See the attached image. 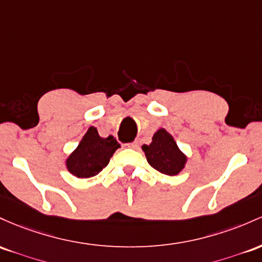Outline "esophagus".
Returning a JSON list of instances; mask_svg holds the SVG:
<instances>
[{
    "instance_id": "obj_1",
    "label": "esophagus",
    "mask_w": 262,
    "mask_h": 262,
    "mask_svg": "<svg viewBox=\"0 0 262 262\" xmlns=\"http://www.w3.org/2000/svg\"><path fill=\"white\" fill-rule=\"evenodd\" d=\"M126 147H128V148H137V147H139V143L137 142H131V143H126L125 145Z\"/></svg>"
}]
</instances>
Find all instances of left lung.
<instances>
[{"label": "left lung", "mask_w": 262, "mask_h": 262, "mask_svg": "<svg viewBox=\"0 0 262 262\" xmlns=\"http://www.w3.org/2000/svg\"><path fill=\"white\" fill-rule=\"evenodd\" d=\"M142 151L145 152L147 162L163 174L176 176L186 166L187 156L178 148L172 135L164 128L155 132L152 142L143 145Z\"/></svg>", "instance_id": "1"}]
</instances>
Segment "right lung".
Masks as SVG:
<instances>
[{
	"mask_svg": "<svg viewBox=\"0 0 262 262\" xmlns=\"http://www.w3.org/2000/svg\"><path fill=\"white\" fill-rule=\"evenodd\" d=\"M114 136L106 139L99 136L95 127H89L80 143L67 158V168L78 178H90L101 172L119 148Z\"/></svg>",
	"mask_w": 262,
	"mask_h": 262,
	"instance_id": "add662e5",
	"label": "right lung"
}]
</instances>
